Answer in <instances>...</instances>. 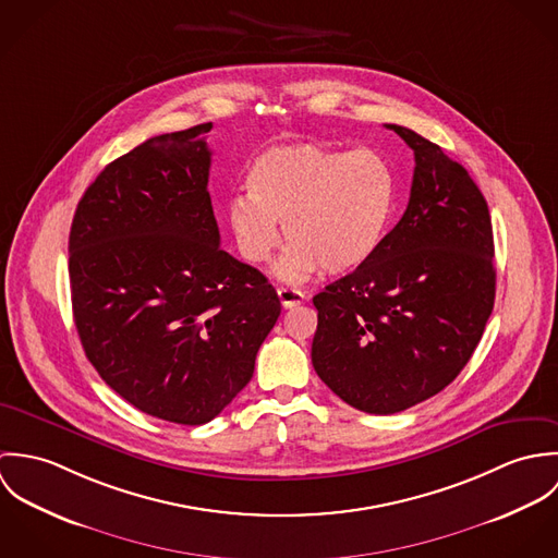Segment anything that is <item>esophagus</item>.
Masks as SVG:
<instances>
[{
  "label": "esophagus",
  "mask_w": 558,
  "mask_h": 558,
  "mask_svg": "<svg viewBox=\"0 0 558 558\" xmlns=\"http://www.w3.org/2000/svg\"><path fill=\"white\" fill-rule=\"evenodd\" d=\"M277 294H279V301H281L283 310H292V307L305 303V294H301L299 290H292V288H279Z\"/></svg>",
  "instance_id": "34e87169"
}]
</instances>
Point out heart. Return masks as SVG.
Returning a JSON list of instances; mask_svg holds the SVG:
<instances>
[{
    "label": "heart",
    "mask_w": 558,
    "mask_h": 558,
    "mask_svg": "<svg viewBox=\"0 0 558 558\" xmlns=\"http://www.w3.org/2000/svg\"><path fill=\"white\" fill-rule=\"evenodd\" d=\"M248 195L228 204V226L240 255L264 264L283 239L290 244L275 272L301 281L322 270L345 275L380 246L393 204L396 178L378 153L322 144L272 146L253 160Z\"/></svg>",
    "instance_id": "heart-1"
}]
</instances>
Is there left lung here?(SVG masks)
Masks as SVG:
<instances>
[{"mask_svg":"<svg viewBox=\"0 0 558 558\" xmlns=\"http://www.w3.org/2000/svg\"><path fill=\"white\" fill-rule=\"evenodd\" d=\"M387 129L414 153L408 208L363 266L314 296V369L369 414L401 412L451 385L496 294L492 219L477 184L440 146Z\"/></svg>","mask_w":558,"mask_h":558,"instance_id":"1","label":"left lung"}]
</instances>
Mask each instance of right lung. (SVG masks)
I'll return each mask as SVG.
<instances>
[{"label":"right lung","instance_id":"add662e5","mask_svg":"<svg viewBox=\"0 0 558 558\" xmlns=\"http://www.w3.org/2000/svg\"><path fill=\"white\" fill-rule=\"evenodd\" d=\"M210 129L165 133L109 162L69 239L87 361L131 405L180 425H204L239 396L281 314L268 279L219 246Z\"/></svg>","mask_w":558,"mask_h":558}]
</instances>
